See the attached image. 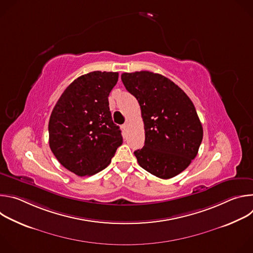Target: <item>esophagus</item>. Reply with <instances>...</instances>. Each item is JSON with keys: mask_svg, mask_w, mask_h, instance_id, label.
<instances>
[{"mask_svg": "<svg viewBox=\"0 0 253 253\" xmlns=\"http://www.w3.org/2000/svg\"><path fill=\"white\" fill-rule=\"evenodd\" d=\"M128 127H129V123H128V122H125V123H124V125H123V128H124L125 130H127V129H128Z\"/></svg>", "mask_w": 253, "mask_h": 253, "instance_id": "1", "label": "esophagus"}]
</instances>
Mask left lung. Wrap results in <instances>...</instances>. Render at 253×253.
<instances>
[{
    "mask_svg": "<svg viewBox=\"0 0 253 253\" xmlns=\"http://www.w3.org/2000/svg\"><path fill=\"white\" fill-rule=\"evenodd\" d=\"M121 79L141 108L145 143L134 152L139 165L161 179L181 173L196 157L203 138L192 101L171 80L153 72L123 73Z\"/></svg>",
    "mask_w": 253,
    "mask_h": 253,
    "instance_id": "1",
    "label": "left lung"
}]
</instances>
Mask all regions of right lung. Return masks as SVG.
Here are the masks:
<instances>
[{
	"instance_id": "right-lung-1",
	"label": "right lung",
	"mask_w": 253,
	"mask_h": 253,
	"mask_svg": "<svg viewBox=\"0 0 253 253\" xmlns=\"http://www.w3.org/2000/svg\"><path fill=\"white\" fill-rule=\"evenodd\" d=\"M117 72L94 71L72 82L49 120V145L58 161L78 176L94 175L110 164L122 135L111 116L109 96Z\"/></svg>"
}]
</instances>
